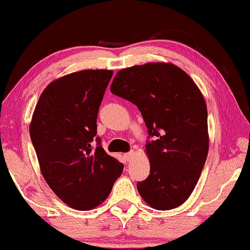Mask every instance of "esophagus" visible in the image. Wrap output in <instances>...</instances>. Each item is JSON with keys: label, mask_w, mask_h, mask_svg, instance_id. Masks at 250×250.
<instances>
[{"label": "esophagus", "mask_w": 250, "mask_h": 250, "mask_svg": "<svg viewBox=\"0 0 250 250\" xmlns=\"http://www.w3.org/2000/svg\"><path fill=\"white\" fill-rule=\"evenodd\" d=\"M125 159H127V162H131V160L134 159V157H135V152H134V151H130V152L125 153Z\"/></svg>", "instance_id": "obj_1"}]
</instances>
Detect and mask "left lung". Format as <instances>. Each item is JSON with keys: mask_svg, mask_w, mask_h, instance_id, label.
Wrapping results in <instances>:
<instances>
[{"mask_svg": "<svg viewBox=\"0 0 250 250\" xmlns=\"http://www.w3.org/2000/svg\"><path fill=\"white\" fill-rule=\"evenodd\" d=\"M110 92L135 104L148 135L150 175L137 183L141 197L157 210L175 209L191 195L209 152L204 97L187 72L169 62L121 69Z\"/></svg>", "mask_w": 250, "mask_h": 250, "instance_id": "8db88e82", "label": "left lung"}]
</instances>
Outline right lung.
I'll return each instance as SVG.
<instances>
[{"mask_svg":"<svg viewBox=\"0 0 250 250\" xmlns=\"http://www.w3.org/2000/svg\"><path fill=\"white\" fill-rule=\"evenodd\" d=\"M112 70H81L53 81L42 91L30 123L41 174L72 209L92 210L108 197L123 164L97 138V115Z\"/></svg>","mask_w":250,"mask_h":250,"instance_id":"obj_1","label":"right lung"}]
</instances>
